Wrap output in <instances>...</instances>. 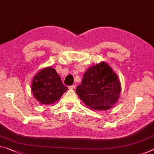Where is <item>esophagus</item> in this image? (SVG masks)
<instances>
[{
  "mask_svg": "<svg viewBox=\"0 0 154 154\" xmlns=\"http://www.w3.org/2000/svg\"><path fill=\"white\" fill-rule=\"evenodd\" d=\"M75 88V85H70V86L69 87V90H74Z\"/></svg>",
  "mask_w": 154,
  "mask_h": 154,
  "instance_id": "34e87169",
  "label": "esophagus"
}]
</instances>
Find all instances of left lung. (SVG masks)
<instances>
[{
	"label": "left lung",
	"mask_w": 154,
	"mask_h": 154,
	"mask_svg": "<svg viewBox=\"0 0 154 154\" xmlns=\"http://www.w3.org/2000/svg\"><path fill=\"white\" fill-rule=\"evenodd\" d=\"M81 100L94 110H107L118 101L121 83L118 75L106 62L90 67L76 88Z\"/></svg>",
	"instance_id": "obj_1"
}]
</instances>
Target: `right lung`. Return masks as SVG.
I'll use <instances>...</instances> for the list:
<instances>
[{
  "instance_id": "right-lung-1",
  "label": "right lung",
  "mask_w": 154,
  "mask_h": 154,
  "mask_svg": "<svg viewBox=\"0 0 154 154\" xmlns=\"http://www.w3.org/2000/svg\"><path fill=\"white\" fill-rule=\"evenodd\" d=\"M31 90L38 102L48 105L58 100L68 88L63 85L55 69L47 67L34 77Z\"/></svg>"
}]
</instances>
